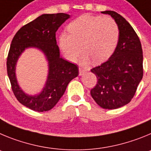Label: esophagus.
<instances>
[{"mask_svg": "<svg viewBox=\"0 0 151 151\" xmlns=\"http://www.w3.org/2000/svg\"><path fill=\"white\" fill-rule=\"evenodd\" d=\"M86 70L85 69L82 68H79V75L82 76L83 74L86 72Z\"/></svg>", "mask_w": 151, "mask_h": 151, "instance_id": "1", "label": "esophagus"}]
</instances>
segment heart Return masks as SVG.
<instances>
[{
  "instance_id": "1",
  "label": "heart",
  "mask_w": 151,
  "mask_h": 151,
  "mask_svg": "<svg viewBox=\"0 0 151 151\" xmlns=\"http://www.w3.org/2000/svg\"><path fill=\"white\" fill-rule=\"evenodd\" d=\"M68 34H61L59 45L65 57L75 62L81 52L83 64L101 63L113 55L119 40V28L110 16L83 15L68 25Z\"/></svg>"
}]
</instances>
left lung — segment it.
<instances>
[{
  "label": "left lung",
  "instance_id": "8db88e82",
  "mask_svg": "<svg viewBox=\"0 0 151 151\" xmlns=\"http://www.w3.org/2000/svg\"><path fill=\"white\" fill-rule=\"evenodd\" d=\"M119 25L118 45L107 62L91 69L97 84L90 93L101 108L116 109L130 102L143 77V52L138 35L123 16L111 10L101 12Z\"/></svg>",
  "mask_w": 151,
  "mask_h": 151
}]
</instances>
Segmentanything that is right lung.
<instances>
[{
	"instance_id": "1",
	"label": "right lung",
	"mask_w": 151,
	"mask_h": 151,
	"mask_svg": "<svg viewBox=\"0 0 151 151\" xmlns=\"http://www.w3.org/2000/svg\"><path fill=\"white\" fill-rule=\"evenodd\" d=\"M70 15L60 13L43 14L22 27L11 42L6 61V69L12 89L22 104L29 109L43 112L52 109L65 92L70 81L79 74L78 67L60 57L55 32ZM28 48H36L48 62V75L45 86L39 94L28 95L19 86L16 79V63Z\"/></svg>"
}]
</instances>
